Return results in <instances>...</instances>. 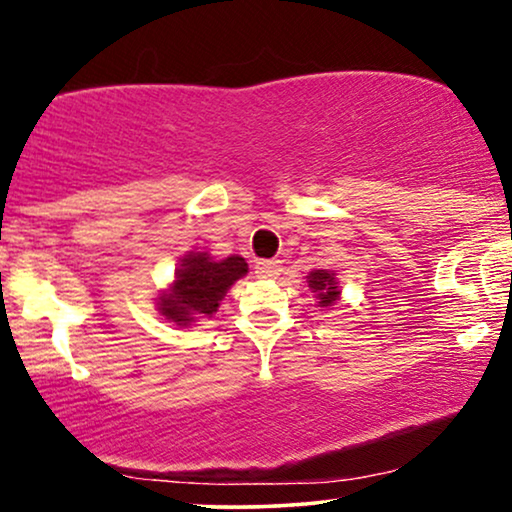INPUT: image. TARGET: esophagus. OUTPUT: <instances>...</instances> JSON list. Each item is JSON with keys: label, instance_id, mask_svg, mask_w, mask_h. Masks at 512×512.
<instances>
[{"label": "esophagus", "instance_id": "34e87169", "mask_svg": "<svg viewBox=\"0 0 512 512\" xmlns=\"http://www.w3.org/2000/svg\"><path fill=\"white\" fill-rule=\"evenodd\" d=\"M256 272L258 277H277L282 272V265H279V261H258Z\"/></svg>", "mask_w": 512, "mask_h": 512}]
</instances>
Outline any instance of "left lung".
<instances>
[{
  "mask_svg": "<svg viewBox=\"0 0 512 512\" xmlns=\"http://www.w3.org/2000/svg\"><path fill=\"white\" fill-rule=\"evenodd\" d=\"M307 284H310V289H312L314 293H317L321 307L333 305L335 300L340 298L338 282H335L333 272L314 270V272H310V277H307Z\"/></svg>",
  "mask_w": 512,
  "mask_h": 512,
  "instance_id": "obj_1",
  "label": "left lung"
}]
</instances>
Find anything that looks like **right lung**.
Listing matches in <instances>:
<instances>
[{
  "label": "right lung",
  "mask_w": 512,
  "mask_h": 512,
  "mask_svg": "<svg viewBox=\"0 0 512 512\" xmlns=\"http://www.w3.org/2000/svg\"><path fill=\"white\" fill-rule=\"evenodd\" d=\"M247 270L242 256L212 261L207 254H191L181 263L172 291L160 296L158 310L179 326L191 324L195 317H212L219 300Z\"/></svg>",
  "instance_id": "add662e5"
}]
</instances>
